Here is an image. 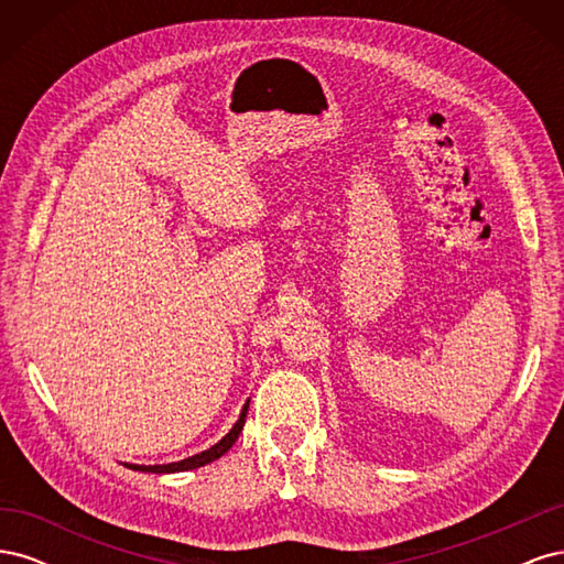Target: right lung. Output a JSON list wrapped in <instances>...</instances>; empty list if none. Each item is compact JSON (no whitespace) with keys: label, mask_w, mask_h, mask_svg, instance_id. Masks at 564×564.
Here are the masks:
<instances>
[{"label":"right lung","mask_w":564,"mask_h":564,"mask_svg":"<svg viewBox=\"0 0 564 564\" xmlns=\"http://www.w3.org/2000/svg\"><path fill=\"white\" fill-rule=\"evenodd\" d=\"M247 409H249V400L245 402L242 412H240V419L235 421V425H232V429L228 431V435H226V437H220V440L216 442V445H214V447H209V449H204V452H199V454H195V456H187V458H183V460H174V464H162V466L124 464V466H127V468H131V470H141V473H183V470H195V468L207 466V464H212V460H216V458L224 456V454L235 445V440L240 437V433H242V429H245Z\"/></svg>","instance_id":"right-lung-1"}]
</instances>
